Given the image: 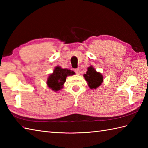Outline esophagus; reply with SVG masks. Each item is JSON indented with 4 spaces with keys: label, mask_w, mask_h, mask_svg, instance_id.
Listing matches in <instances>:
<instances>
[{
    "label": "esophagus",
    "mask_w": 148,
    "mask_h": 148,
    "mask_svg": "<svg viewBox=\"0 0 148 148\" xmlns=\"http://www.w3.org/2000/svg\"><path fill=\"white\" fill-rule=\"evenodd\" d=\"M75 72H76V74L77 75H79L80 74V70L79 69H75Z\"/></svg>",
    "instance_id": "esophagus-1"
}]
</instances>
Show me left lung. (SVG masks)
Returning a JSON list of instances; mask_svg holds the SVG:
<instances>
[{"mask_svg":"<svg viewBox=\"0 0 148 148\" xmlns=\"http://www.w3.org/2000/svg\"><path fill=\"white\" fill-rule=\"evenodd\" d=\"M83 76L90 89H96L99 87L103 82V77L99 72H97L92 65L88 67L86 73Z\"/></svg>","mask_w":148,"mask_h":148,"instance_id":"left-lung-1","label":"left lung"}]
</instances>
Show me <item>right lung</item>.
I'll return each instance as SVG.
<instances>
[{
  "mask_svg": "<svg viewBox=\"0 0 148 148\" xmlns=\"http://www.w3.org/2000/svg\"><path fill=\"white\" fill-rule=\"evenodd\" d=\"M75 72L68 69H63L60 66H56L50 74L47 79V86L54 92H58L64 87L67 76H73Z\"/></svg>",
  "mask_w": 148,
  "mask_h": 148,
  "instance_id": "1",
  "label": "right lung"
}]
</instances>
